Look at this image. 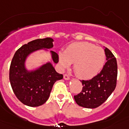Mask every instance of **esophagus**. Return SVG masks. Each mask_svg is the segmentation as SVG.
I'll use <instances>...</instances> for the list:
<instances>
[{"mask_svg":"<svg viewBox=\"0 0 129 129\" xmlns=\"http://www.w3.org/2000/svg\"><path fill=\"white\" fill-rule=\"evenodd\" d=\"M63 77L65 80H69V79H70V77H69L67 74H64Z\"/></svg>","mask_w":129,"mask_h":129,"instance_id":"esophagus-1","label":"esophagus"}]
</instances>
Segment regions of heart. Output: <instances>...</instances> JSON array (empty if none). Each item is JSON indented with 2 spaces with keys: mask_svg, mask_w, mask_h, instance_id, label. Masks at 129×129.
Masks as SVG:
<instances>
[{
  "mask_svg": "<svg viewBox=\"0 0 129 129\" xmlns=\"http://www.w3.org/2000/svg\"><path fill=\"white\" fill-rule=\"evenodd\" d=\"M59 64L62 68H68L74 62V70L79 77L91 79L102 69L106 61L103 48L87 42L72 43L64 52L59 53Z\"/></svg>",
  "mask_w": 129,
  "mask_h": 129,
  "instance_id": "heart-1",
  "label": "heart"
}]
</instances>
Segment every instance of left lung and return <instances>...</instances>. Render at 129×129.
<instances>
[{"label":"left lung","instance_id":"1","mask_svg":"<svg viewBox=\"0 0 129 129\" xmlns=\"http://www.w3.org/2000/svg\"><path fill=\"white\" fill-rule=\"evenodd\" d=\"M107 62L100 74L90 80H82L81 92L74 95L76 103L87 109H95L103 104L116 86L118 65L110 50L105 49Z\"/></svg>","mask_w":129,"mask_h":129}]
</instances>
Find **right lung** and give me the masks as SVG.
<instances>
[{
	"mask_svg": "<svg viewBox=\"0 0 129 129\" xmlns=\"http://www.w3.org/2000/svg\"><path fill=\"white\" fill-rule=\"evenodd\" d=\"M53 40L50 37L30 41L18 49L10 68V81L15 95L23 104L29 107L42 105L49 98L53 84L62 79L63 76L57 72L50 62L34 70L28 71L25 61L29 54L42 49L53 47ZM55 63L59 62V55L50 51Z\"/></svg>",
	"mask_w": 129,
	"mask_h": 129,
	"instance_id": "right-lung-1",
	"label": "right lung"
}]
</instances>
